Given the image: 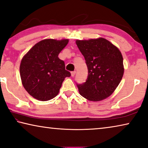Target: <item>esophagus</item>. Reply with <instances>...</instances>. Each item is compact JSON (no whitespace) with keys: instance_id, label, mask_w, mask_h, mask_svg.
I'll return each mask as SVG.
<instances>
[{"instance_id":"esophagus-1","label":"esophagus","mask_w":148,"mask_h":148,"mask_svg":"<svg viewBox=\"0 0 148 148\" xmlns=\"http://www.w3.org/2000/svg\"><path fill=\"white\" fill-rule=\"evenodd\" d=\"M75 73H76V71H71V76H72V77H74L75 75Z\"/></svg>"}]
</instances>
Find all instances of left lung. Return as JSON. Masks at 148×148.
<instances>
[{"label": "left lung", "mask_w": 148, "mask_h": 148, "mask_svg": "<svg viewBox=\"0 0 148 148\" xmlns=\"http://www.w3.org/2000/svg\"><path fill=\"white\" fill-rule=\"evenodd\" d=\"M85 59L88 77L77 84L81 95L90 101L104 100L115 91L124 73L123 58L117 47L103 38L77 40Z\"/></svg>", "instance_id": "left-lung-1"}]
</instances>
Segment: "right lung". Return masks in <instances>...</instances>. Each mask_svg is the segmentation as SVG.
<instances>
[{
	"instance_id": "add662e5",
	"label": "right lung",
	"mask_w": 148,
	"mask_h": 148,
	"mask_svg": "<svg viewBox=\"0 0 148 148\" xmlns=\"http://www.w3.org/2000/svg\"><path fill=\"white\" fill-rule=\"evenodd\" d=\"M68 42V39L40 40L23 57L19 67L21 83L34 98L40 101L54 98L65 77L71 76L64 62L58 58Z\"/></svg>"
}]
</instances>
